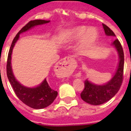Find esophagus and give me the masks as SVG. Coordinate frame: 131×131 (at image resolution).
Segmentation results:
<instances>
[{"label":"esophagus","mask_w":131,"mask_h":131,"mask_svg":"<svg viewBox=\"0 0 131 131\" xmlns=\"http://www.w3.org/2000/svg\"><path fill=\"white\" fill-rule=\"evenodd\" d=\"M74 61L71 57H66L60 60V62L56 65L55 72L59 76H65L74 68ZM77 76L80 77L81 73H77Z\"/></svg>","instance_id":"34e87169"}]
</instances>
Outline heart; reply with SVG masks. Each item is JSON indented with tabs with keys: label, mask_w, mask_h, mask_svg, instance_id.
<instances>
[{
	"label": "heart",
	"mask_w": 131,
	"mask_h": 131,
	"mask_svg": "<svg viewBox=\"0 0 131 131\" xmlns=\"http://www.w3.org/2000/svg\"><path fill=\"white\" fill-rule=\"evenodd\" d=\"M99 38V33L95 27L87 28L84 25H79L64 31L60 37L63 43H69L79 39L77 46V51L81 54L89 52L95 45Z\"/></svg>",
	"instance_id": "obj_1"
}]
</instances>
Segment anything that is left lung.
I'll list each match as a JSON object with an SVG mask.
<instances>
[{"instance_id":"obj_1","label":"left lung","mask_w":131,"mask_h":131,"mask_svg":"<svg viewBox=\"0 0 131 131\" xmlns=\"http://www.w3.org/2000/svg\"><path fill=\"white\" fill-rule=\"evenodd\" d=\"M103 28L107 36L115 37L112 30L102 24ZM115 47L119 56V63L115 74L108 82L103 84H96L88 79L84 81V89L81 93L82 100L94 106L102 104L109 101L117 93L121 86L124 68V53L121 43L116 39L112 44Z\"/></svg>"}]
</instances>
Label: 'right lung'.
<instances>
[{
    "mask_svg": "<svg viewBox=\"0 0 131 131\" xmlns=\"http://www.w3.org/2000/svg\"><path fill=\"white\" fill-rule=\"evenodd\" d=\"M50 20L44 19H35L30 21L16 35L12 42L8 56L6 73L9 82L13 88L16 96L18 97L19 100L27 106L34 109H42L50 106L57 96L58 92L50 87L46 79H45L38 86L31 88L24 86L19 81H18V80L16 79L14 75L12 68V53L15 44L19 39V35L25 31H29L34 27L48 24Z\"/></svg>",
    "mask_w": 131,
    "mask_h": 131,
    "instance_id": "obj_1",
    "label": "right lung"
}]
</instances>
